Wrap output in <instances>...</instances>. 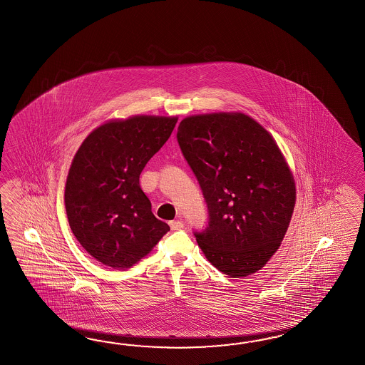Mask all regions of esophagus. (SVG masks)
Masks as SVG:
<instances>
[{"instance_id":"1","label":"esophagus","mask_w":365,"mask_h":365,"mask_svg":"<svg viewBox=\"0 0 365 365\" xmlns=\"http://www.w3.org/2000/svg\"><path fill=\"white\" fill-rule=\"evenodd\" d=\"M170 228L173 230V231H179V230H182L183 227H185V224L182 220H173V222H170Z\"/></svg>"}]
</instances>
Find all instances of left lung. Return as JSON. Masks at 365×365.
Listing matches in <instances>:
<instances>
[{
    "mask_svg": "<svg viewBox=\"0 0 365 365\" xmlns=\"http://www.w3.org/2000/svg\"><path fill=\"white\" fill-rule=\"evenodd\" d=\"M179 148L195 174L208 225L195 232L205 258L232 278L265 267L292 220L295 183L276 141L244 113L183 118Z\"/></svg>",
    "mask_w": 365,
    "mask_h": 365,
    "instance_id": "8db88e82",
    "label": "left lung"
}]
</instances>
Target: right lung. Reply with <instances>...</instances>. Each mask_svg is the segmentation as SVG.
I'll use <instances>...</instances> for the list:
<instances>
[{
    "label": "right lung",
    "mask_w": 365,
    "mask_h": 365,
    "mask_svg": "<svg viewBox=\"0 0 365 365\" xmlns=\"http://www.w3.org/2000/svg\"><path fill=\"white\" fill-rule=\"evenodd\" d=\"M177 121L162 116L109 121L76 151L64 190L66 212L72 233L98 262L133 267L170 231L151 212L140 174Z\"/></svg>",
    "instance_id": "right-lung-1"
}]
</instances>
